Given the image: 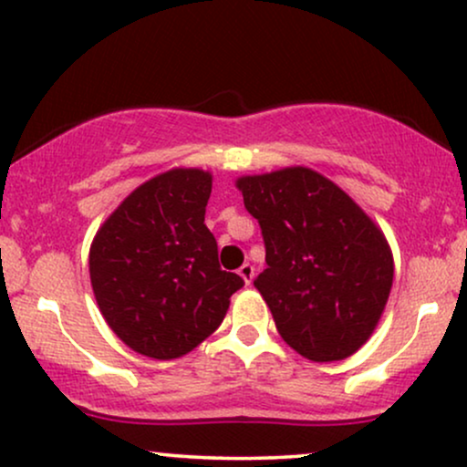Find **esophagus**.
Here are the masks:
<instances>
[{"instance_id":"obj_1","label":"esophagus","mask_w":467,"mask_h":467,"mask_svg":"<svg viewBox=\"0 0 467 467\" xmlns=\"http://www.w3.org/2000/svg\"><path fill=\"white\" fill-rule=\"evenodd\" d=\"M239 275L244 277V282L247 286L252 285V280H254V267L250 263H245V265H241V269H239Z\"/></svg>"}]
</instances>
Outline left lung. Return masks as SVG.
Returning a JSON list of instances; mask_svg holds the SVG:
<instances>
[{
	"label": "left lung",
	"mask_w": 467,
	"mask_h": 467,
	"mask_svg": "<svg viewBox=\"0 0 467 467\" xmlns=\"http://www.w3.org/2000/svg\"><path fill=\"white\" fill-rule=\"evenodd\" d=\"M261 223L267 269L254 286L288 347L312 362L356 353L379 323L394 261L379 226L336 182L310 168L241 176Z\"/></svg>",
	"instance_id": "obj_1"
}]
</instances>
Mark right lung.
<instances>
[{
	"mask_svg": "<svg viewBox=\"0 0 467 467\" xmlns=\"http://www.w3.org/2000/svg\"><path fill=\"white\" fill-rule=\"evenodd\" d=\"M209 172L174 168L146 181L111 213L90 245V280L101 315L133 351L174 359L222 326L244 286L222 271L204 223Z\"/></svg>",
	"mask_w": 467,
	"mask_h": 467,
	"instance_id": "obj_1",
	"label": "right lung"
}]
</instances>
